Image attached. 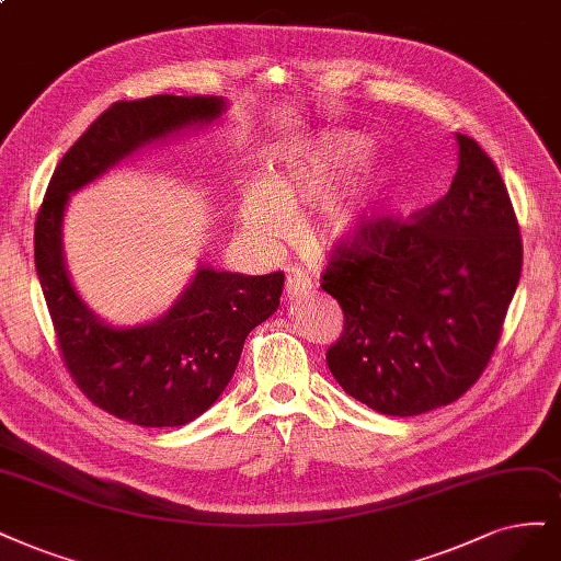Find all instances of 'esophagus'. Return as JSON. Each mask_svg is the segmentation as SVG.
<instances>
[{
	"instance_id": "34e87169",
	"label": "esophagus",
	"mask_w": 561,
	"mask_h": 561,
	"mask_svg": "<svg viewBox=\"0 0 561 561\" xmlns=\"http://www.w3.org/2000/svg\"><path fill=\"white\" fill-rule=\"evenodd\" d=\"M306 289H311V278H308L301 268H293L285 278V295L295 299L306 295Z\"/></svg>"
}]
</instances>
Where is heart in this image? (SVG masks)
<instances>
[{"label": "heart", "mask_w": 561, "mask_h": 561, "mask_svg": "<svg viewBox=\"0 0 561 561\" xmlns=\"http://www.w3.org/2000/svg\"><path fill=\"white\" fill-rule=\"evenodd\" d=\"M366 156H369V141L359 134H336L295 148L289 152L285 171L274 173L268 183L257 181L245 190L241 199L243 227L264 243L278 241L287 231V216L330 202L345 173ZM322 227L327 241L357 237L359 206L355 202L330 206Z\"/></svg>", "instance_id": "1"}]
</instances>
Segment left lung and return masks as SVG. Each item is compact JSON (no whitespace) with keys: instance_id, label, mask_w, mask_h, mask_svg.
Returning <instances> with one entry per match:
<instances>
[{"instance_id":"1","label":"left lung","mask_w":561,"mask_h":561,"mask_svg":"<svg viewBox=\"0 0 561 561\" xmlns=\"http://www.w3.org/2000/svg\"><path fill=\"white\" fill-rule=\"evenodd\" d=\"M457 146L446 197L411 220H362L322 274L345 318L327 366L347 394L382 415L427 413L471 388L523 272L499 169L467 134H457Z\"/></svg>"}]
</instances>
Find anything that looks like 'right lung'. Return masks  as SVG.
Segmentation results:
<instances>
[{
  "mask_svg": "<svg viewBox=\"0 0 561 561\" xmlns=\"http://www.w3.org/2000/svg\"><path fill=\"white\" fill-rule=\"evenodd\" d=\"M227 111L222 96L158 94L115 102L57 164L34 225V264L62 359L81 392L139 427H183L218 401L237 371L245 336L276 313L283 272L243 276L199 264L169 311L113 327L76 293L62 253L69 195L131 152Z\"/></svg>",
  "mask_w": 561,
  "mask_h": 561,
  "instance_id": "right-lung-1",
  "label": "right lung"
}]
</instances>
